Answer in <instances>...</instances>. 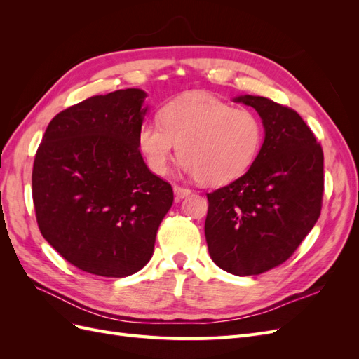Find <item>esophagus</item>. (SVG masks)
Segmentation results:
<instances>
[{"mask_svg": "<svg viewBox=\"0 0 359 359\" xmlns=\"http://www.w3.org/2000/svg\"><path fill=\"white\" fill-rule=\"evenodd\" d=\"M173 191H175V196H177V199H178V201H180V199H182V198L189 196V194L191 193V190H190V189L180 187V186H173Z\"/></svg>", "mask_w": 359, "mask_h": 359, "instance_id": "obj_1", "label": "esophagus"}]
</instances>
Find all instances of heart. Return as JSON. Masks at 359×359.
I'll list each match as a JSON object with an SVG mask.
<instances>
[{
	"label": "heart",
	"instance_id": "1",
	"mask_svg": "<svg viewBox=\"0 0 359 359\" xmlns=\"http://www.w3.org/2000/svg\"><path fill=\"white\" fill-rule=\"evenodd\" d=\"M158 116L137 132L139 153L156 175H165L180 149L184 172L206 186H220L247 172L262 147L259 115L208 93L184 94L163 106Z\"/></svg>",
	"mask_w": 359,
	"mask_h": 359
}]
</instances>
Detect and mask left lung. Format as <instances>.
Wrapping results in <instances>:
<instances>
[{
	"label": "left lung",
	"mask_w": 359,
	"mask_h": 359,
	"mask_svg": "<svg viewBox=\"0 0 359 359\" xmlns=\"http://www.w3.org/2000/svg\"><path fill=\"white\" fill-rule=\"evenodd\" d=\"M262 119L265 139L243 177L206 193L205 238L214 264L257 276L287 260L316 224L323 194V153L304 119L266 97L240 95Z\"/></svg>",
	"instance_id": "1"
}]
</instances>
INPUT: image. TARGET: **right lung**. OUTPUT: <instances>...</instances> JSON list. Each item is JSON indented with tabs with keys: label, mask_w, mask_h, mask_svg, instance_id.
Segmentation results:
<instances>
[{
	"label": "right lung",
	"mask_w": 359,
	"mask_h": 359,
	"mask_svg": "<svg viewBox=\"0 0 359 359\" xmlns=\"http://www.w3.org/2000/svg\"><path fill=\"white\" fill-rule=\"evenodd\" d=\"M147 93L94 95L49 123L32 168L39 229L85 273L127 277L154 252L157 229L173 202L170 184L151 172L137 132Z\"/></svg>",
	"instance_id": "1"
}]
</instances>
